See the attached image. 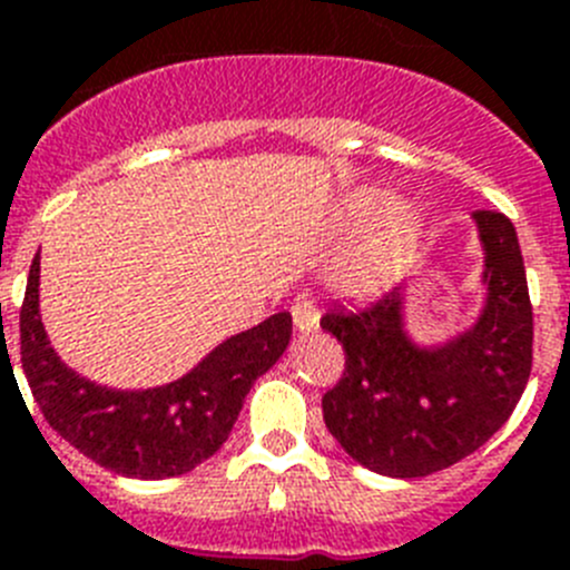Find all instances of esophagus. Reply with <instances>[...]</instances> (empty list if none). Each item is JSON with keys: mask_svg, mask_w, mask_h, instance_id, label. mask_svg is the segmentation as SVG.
<instances>
[{"mask_svg": "<svg viewBox=\"0 0 570 570\" xmlns=\"http://www.w3.org/2000/svg\"><path fill=\"white\" fill-rule=\"evenodd\" d=\"M292 321H295V330L298 333H313L315 326H318V309L306 295H298L295 304H292Z\"/></svg>", "mask_w": 570, "mask_h": 570, "instance_id": "1", "label": "esophagus"}]
</instances>
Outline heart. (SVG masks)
Wrapping results in <instances>:
<instances>
[{
  "instance_id": "1",
  "label": "heart",
  "mask_w": 570,
  "mask_h": 570,
  "mask_svg": "<svg viewBox=\"0 0 570 570\" xmlns=\"http://www.w3.org/2000/svg\"><path fill=\"white\" fill-rule=\"evenodd\" d=\"M422 212L407 200H390L379 189H361L344 203L341 232H358L333 266V284L344 295H373L410 266L422 240Z\"/></svg>"
}]
</instances>
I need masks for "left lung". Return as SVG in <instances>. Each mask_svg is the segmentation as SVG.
<instances>
[{
  "mask_svg": "<svg viewBox=\"0 0 570 570\" xmlns=\"http://www.w3.org/2000/svg\"><path fill=\"white\" fill-rule=\"evenodd\" d=\"M473 220L484 306L464 333L415 344L404 286L321 318L346 353L344 375L321 402L326 430L381 476L419 479L462 462L508 422L531 375L533 313L517 229L502 212H473Z\"/></svg>",
  "mask_w": 570,
  "mask_h": 570,
  "instance_id": "obj_1",
  "label": "left lung"
}]
</instances>
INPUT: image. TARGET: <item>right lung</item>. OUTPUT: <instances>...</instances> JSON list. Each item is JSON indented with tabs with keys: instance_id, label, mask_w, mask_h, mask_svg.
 <instances>
[{
	"instance_id": "right-lung-1",
	"label": "right lung",
	"mask_w": 570,
	"mask_h": 570,
	"mask_svg": "<svg viewBox=\"0 0 570 570\" xmlns=\"http://www.w3.org/2000/svg\"><path fill=\"white\" fill-rule=\"evenodd\" d=\"M292 315L278 313L217 344L183 379L151 390H111L73 373L39 318V255L24 286L19 338L33 399L79 453L131 479L183 476L212 459L235 428L246 393L284 355Z\"/></svg>"
}]
</instances>
